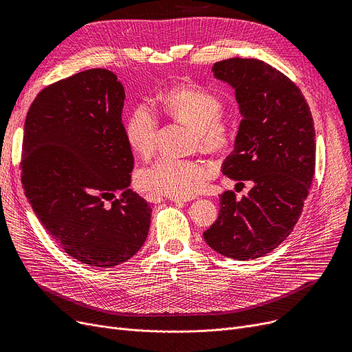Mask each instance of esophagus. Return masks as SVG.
Segmentation results:
<instances>
[{"label":"esophagus","mask_w":352,"mask_h":352,"mask_svg":"<svg viewBox=\"0 0 352 352\" xmlns=\"http://www.w3.org/2000/svg\"><path fill=\"white\" fill-rule=\"evenodd\" d=\"M173 202H175V204H186L187 201H191V199H194V197H188V198H178V197H171L170 198Z\"/></svg>","instance_id":"1"}]
</instances>
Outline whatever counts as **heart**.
Listing matches in <instances>:
<instances>
[{
  "label": "heart",
  "mask_w": 352,
  "mask_h": 352,
  "mask_svg": "<svg viewBox=\"0 0 352 352\" xmlns=\"http://www.w3.org/2000/svg\"><path fill=\"white\" fill-rule=\"evenodd\" d=\"M223 109L224 101L217 92L194 84L173 87L162 98L165 116L194 126V150L211 155L227 151L234 138L232 124L223 116ZM158 135L160 121L154 111L144 104L133 108L125 121V138L131 150L141 158L151 157ZM211 173V165L202 161L164 157L140 170L137 182L145 191L186 198L192 195Z\"/></svg>",
  "instance_id": "obj_1"
}]
</instances>
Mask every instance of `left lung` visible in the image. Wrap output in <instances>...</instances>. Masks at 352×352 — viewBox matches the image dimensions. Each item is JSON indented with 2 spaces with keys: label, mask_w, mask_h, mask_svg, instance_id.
<instances>
[{
  "label": "left lung",
  "mask_w": 352,
  "mask_h": 352,
  "mask_svg": "<svg viewBox=\"0 0 352 352\" xmlns=\"http://www.w3.org/2000/svg\"><path fill=\"white\" fill-rule=\"evenodd\" d=\"M212 72L235 89L243 116L223 174L252 188L241 199L232 191L219 195L204 239L221 255L255 260L278 247L302 212L316 173V129L301 89L270 64L230 58Z\"/></svg>",
  "instance_id": "obj_1"
}]
</instances>
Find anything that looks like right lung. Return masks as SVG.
I'll list each match as a JSON object with an SVG mask.
<instances>
[{
	"instance_id": "obj_1",
	"label": "right lung",
	"mask_w": 352,
	"mask_h": 352,
	"mask_svg": "<svg viewBox=\"0 0 352 352\" xmlns=\"http://www.w3.org/2000/svg\"><path fill=\"white\" fill-rule=\"evenodd\" d=\"M124 100L114 72L87 69L44 88L24 125L21 181L30 204L60 247L91 267L125 263L150 230L151 206L129 190L134 157Z\"/></svg>"
}]
</instances>
